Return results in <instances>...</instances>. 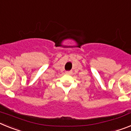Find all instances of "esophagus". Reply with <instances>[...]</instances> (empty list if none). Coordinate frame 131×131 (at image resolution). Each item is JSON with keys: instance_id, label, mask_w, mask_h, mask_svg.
Instances as JSON below:
<instances>
[{"instance_id": "34e87169", "label": "esophagus", "mask_w": 131, "mask_h": 131, "mask_svg": "<svg viewBox=\"0 0 131 131\" xmlns=\"http://www.w3.org/2000/svg\"><path fill=\"white\" fill-rule=\"evenodd\" d=\"M65 73L67 74H71V72H70V71H66Z\"/></svg>"}]
</instances>
